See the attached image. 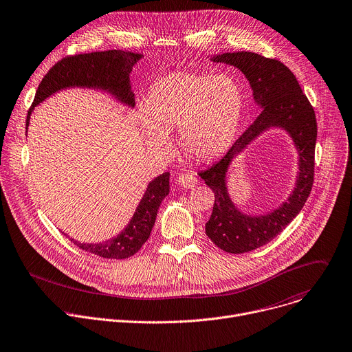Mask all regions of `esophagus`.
<instances>
[{
    "mask_svg": "<svg viewBox=\"0 0 352 352\" xmlns=\"http://www.w3.org/2000/svg\"><path fill=\"white\" fill-rule=\"evenodd\" d=\"M178 184L186 189H190L198 185V179L197 177L190 175V174H179L178 175Z\"/></svg>",
    "mask_w": 352,
    "mask_h": 352,
    "instance_id": "34e87169",
    "label": "esophagus"
}]
</instances>
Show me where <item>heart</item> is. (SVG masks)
Here are the masks:
<instances>
[{
	"instance_id": "1",
	"label": "heart",
	"mask_w": 352,
	"mask_h": 352,
	"mask_svg": "<svg viewBox=\"0 0 352 352\" xmlns=\"http://www.w3.org/2000/svg\"><path fill=\"white\" fill-rule=\"evenodd\" d=\"M243 112L244 92L233 77L175 72L151 87L138 119L150 147L168 150V133L179 129L181 150L204 162L229 150Z\"/></svg>"
}]
</instances>
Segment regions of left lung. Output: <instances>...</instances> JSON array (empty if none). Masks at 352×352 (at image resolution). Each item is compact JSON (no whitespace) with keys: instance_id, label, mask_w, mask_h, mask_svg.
<instances>
[{"instance_id":"left-lung-1","label":"left lung","mask_w":352,"mask_h":352,"mask_svg":"<svg viewBox=\"0 0 352 352\" xmlns=\"http://www.w3.org/2000/svg\"><path fill=\"white\" fill-rule=\"evenodd\" d=\"M212 61L237 67L250 82L255 104L263 109L228 154L206 171L199 173L214 194L213 210L205 226L206 236L223 251L243 254L275 239L305 206L314 178L317 122L314 109L296 77L279 60L252 52H234L213 56ZM271 126L283 129L298 150L297 184L287 202L272 212L247 215L234 205L228 195L227 171L232 160Z\"/></svg>"}]
</instances>
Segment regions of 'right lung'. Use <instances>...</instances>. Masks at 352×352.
<instances>
[{
	"instance_id": "1",
	"label": "right lung",
	"mask_w": 352,
	"mask_h": 352,
	"mask_svg": "<svg viewBox=\"0 0 352 352\" xmlns=\"http://www.w3.org/2000/svg\"><path fill=\"white\" fill-rule=\"evenodd\" d=\"M142 54L107 50L69 56L60 60L49 70L38 87L34 104L26 116V132L32 111L50 95L66 88H92L111 94L115 100L129 108L135 107V94L131 87V73ZM170 194V173L151 179L139 202L133 217L115 237L101 243H80L70 239L77 247L102 258L124 260L136 254L147 241L157 210Z\"/></svg>"
}]
</instances>
